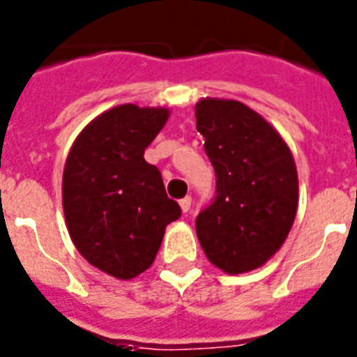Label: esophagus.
Wrapping results in <instances>:
<instances>
[{
    "instance_id": "34e87169",
    "label": "esophagus",
    "mask_w": 357,
    "mask_h": 357,
    "mask_svg": "<svg viewBox=\"0 0 357 357\" xmlns=\"http://www.w3.org/2000/svg\"><path fill=\"white\" fill-rule=\"evenodd\" d=\"M179 206H181V209H183V213H189L190 211V206H192V198L190 197H185L181 202H179Z\"/></svg>"
}]
</instances>
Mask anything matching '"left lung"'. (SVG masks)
Masks as SVG:
<instances>
[{"instance_id":"obj_1","label":"left lung","mask_w":357,"mask_h":357,"mask_svg":"<svg viewBox=\"0 0 357 357\" xmlns=\"http://www.w3.org/2000/svg\"><path fill=\"white\" fill-rule=\"evenodd\" d=\"M197 129L217 178L213 202L197 217L200 245L222 271H252L281 249L296 219L294 157L281 135L239 100H198Z\"/></svg>"}]
</instances>
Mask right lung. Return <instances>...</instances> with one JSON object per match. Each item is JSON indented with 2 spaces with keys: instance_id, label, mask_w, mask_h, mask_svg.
Wrapping results in <instances>:
<instances>
[{
  "instance_id": "right-lung-1",
  "label": "right lung",
  "mask_w": 357,
  "mask_h": 357,
  "mask_svg": "<svg viewBox=\"0 0 357 357\" xmlns=\"http://www.w3.org/2000/svg\"><path fill=\"white\" fill-rule=\"evenodd\" d=\"M167 108L114 106L82 130L63 170V211L82 257L116 279L153 264L165 228L181 217L159 168L144 151L167 123Z\"/></svg>"
}]
</instances>
